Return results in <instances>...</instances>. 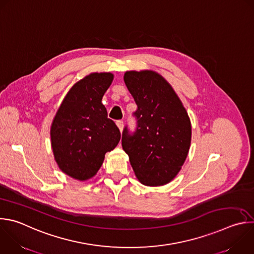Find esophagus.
I'll list each match as a JSON object with an SVG mask.
<instances>
[{
    "label": "esophagus",
    "mask_w": 254,
    "mask_h": 254,
    "mask_svg": "<svg viewBox=\"0 0 254 254\" xmlns=\"http://www.w3.org/2000/svg\"><path fill=\"white\" fill-rule=\"evenodd\" d=\"M117 126H118V127L120 128V130L122 131V130H123V128H124V122H122V121H118V122H117Z\"/></svg>",
    "instance_id": "esophagus-1"
}]
</instances>
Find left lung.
Instances as JSON below:
<instances>
[{
	"label": "left lung",
	"instance_id": "8db88e82",
	"mask_svg": "<svg viewBox=\"0 0 254 254\" xmlns=\"http://www.w3.org/2000/svg\"><path fill=\"white\" fill-rule=\"evenodd\" d=\"M137 110L135 131L125 127L124 150L137 180L147 187L172 182L188 156L191 125L180 98L160 74L153 70H130L124 76Z\"/></svg>",
	"mask_w": 254,
	"mask_h": 254
}]
</instances>
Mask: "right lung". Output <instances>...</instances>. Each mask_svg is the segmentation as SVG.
<instances>
[{"label":"right lung","instance_id":"add662e5","mask_svg":"<svg viewBox=\"0 0 254 254\" xmlns=\"http://www.w3.org/2000/svg\"><path fill=\"white\" fill-rule=\"evenodd\" d=\"M114 74L93 72L75 82L59 108L51 127V143L60 170L87 181L102 166L105 154L121 139V132L102 99Z\"/></svg>","mask_w":254,"mask_h":254}]
</instances>
